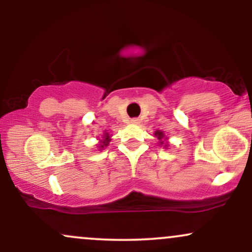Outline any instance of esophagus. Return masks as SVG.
Masks as SVG:
<instances>
[{
  "label": "esophagus",
  "mask_w": 252,
  "mask_h": 252,
  "mask_svg": "<svg viewBox=\"0 0 252 252\" xmlns=\"http://www.w3.org/2000/svg\"><path fill=\"white\" fill-rule=\"evenodd\" d=\"M130 122L134 123V124H137V123H140V121H138V118H132V120L130 121Z\"/></svg>",
  "instance_id": "1"
}]
</instances>
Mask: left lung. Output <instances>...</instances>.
Returning a JSON list of instances; mask_svg holds the SVG:
<instances>
[{
    "instance_id": "left-lung-1",
    "label": "left lung",
    "mask_w": 252,
    "mask_h": 252,
    "mask_svg": "<svg viewBox=\"0 0 252 252\" xmlns=\"http://www.w3.org/2000/svg\"><path fill=\"white\" fill-rule=\"evenodd\" d=\"M155 136L158 138V140H161V138H163V132L158 130V131L155 132ZM162 143H163V142H161V144H162Z\"/></svg>"
}]
</instances>
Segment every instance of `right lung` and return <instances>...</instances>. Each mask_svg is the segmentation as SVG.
<instances>
[{"mask_svg":"<svg viewBox=\"0 0 252 252\" xmlns=\"http://www.w3.org/2000/svg\"><path fill=\"white\" fill-rule=\"evenodd\" d=\"M104 136H105V138H104V142H103V144H102V146H100V147L108 146V142H109V138H110V137H109L108 134H105Z\"/></svg>","mask_w":252,"mask_h":252,"instance_id":"add662e5","label":"right lung"}]
</instances>
